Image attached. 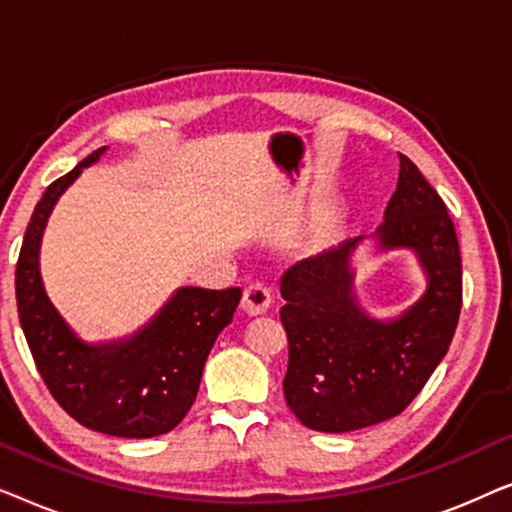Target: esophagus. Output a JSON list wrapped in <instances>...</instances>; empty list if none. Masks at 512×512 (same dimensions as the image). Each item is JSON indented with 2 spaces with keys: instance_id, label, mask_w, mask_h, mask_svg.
Listing matches in <instances>:
<instances>
[{
  "instance_id": "1",
  "label": "esophagus",
  "mask_w": 512,
  "mask_h": 512,
  "mask_svg": "<svg viewBox=\"0 0 512 512\" xmlns=\"http://www.w3.org/2000/svg\"><path fill=\"white\" fill-rule=\"evenodd\" d=\"M272 303V293L268 286L263 282H254L244 289L242 296V310L249 314V317H256V314L268 312V307Z\"/></svg>"
}]
</instances>
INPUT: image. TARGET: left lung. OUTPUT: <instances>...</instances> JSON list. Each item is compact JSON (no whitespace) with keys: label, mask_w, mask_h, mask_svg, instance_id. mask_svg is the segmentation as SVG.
<instances>
[{"label":"left lung","mask_w":512,"mask_h":512,"mask_svg":"<svg viewBox=\"0 0 512 512\" xmlns=\"http://www.w3.org/2000/svg\"><path fill=\"white\" fill-rule=\"evenodd\" d=\"M401 158L396 193L377 228L380 249H412L426 291L401 317L380 321L354 296V249L363 235L303 258L282 275L289 338L284 398L307 429L347 433L408 408L450 349L461 312V256L454 223L424 174Z\"/></svg>","instance_id":"8db88e82"}]
</instances>
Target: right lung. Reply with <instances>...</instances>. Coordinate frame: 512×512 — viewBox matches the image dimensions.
<instances>
[{
	"label": "right lung",
	"instance_id": "add662e5",
	"mask_svg": "<svg viewBox=\"0 0 512 512\" xmlns=\"http://www.w3.org/2000/svg\"><path fill=\"white\" fill-rule=\"evenodd\" d=\"M104 151L107 146L55 179L34 207L16 265L18 317L39 375L69 417L107 436L153 438L191 410L207 356L233 321L242 289L181 286L130 338L83 342L46 296L39 247L55 202Z\"/></svg>",
	"mask_w": 512,
	"mask_h": 512
}]
</instances>
